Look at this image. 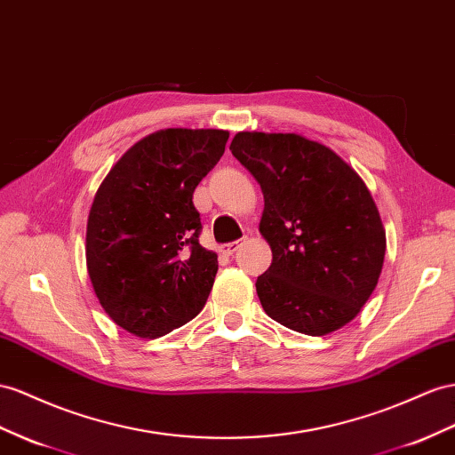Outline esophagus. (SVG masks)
Wrapping results in <instances>:
<instances>
[{
  "label": "esophagus",
  "instance_id": "esophagus-1",
  "mask_svg": "<svg viewBox=\"0 0 455 455\" xmlns=\"http://www.w3.org/2000/svg\"><path fill=\"white\" fill-rule=\"evenodd\" d=\"M242 246V240H236V242H228V243H225L223 246V253H227V255H232L235 253L238 248Z\"/></svg>",
  "mask_w": 455,
  "mask_h": 455
}]
</instances>
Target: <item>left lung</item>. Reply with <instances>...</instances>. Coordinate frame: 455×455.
I'll return each mask as SVG.
<instances>
[{
  "label": "left lung",
  "instance_id": "1",
  "mask_svg": "<svg viewBox=\"0 0 455 455\" xmlns=\"http://www.w3.org/2000/svg\"><path fill=\"white\" fill-rule=\"evenodd\" d=\"M230 151L265 197L259 232L273 263L255 283L265 313L309 336L344 327L375 290L387 251L365 182L298 134L238 132Z\"/></svg>",
  "mask_w": 455,
  "mask_h": 455
}]
</instances>
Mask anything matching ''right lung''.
<instances>
[{"mask_svg":"<svg viewBox=\"0 0 455 455\" xmlns=\"http://www.w3.org/2000/svg\"><path fill=\"white\" fill-rule=\"evenodd\" d=\"M228 132L167 128L116 161L90 209L86 265L108 315L140 339L192 321L217 275L202 248L196 186L225 154Z\"/></svg>","mask_w":455,"mask_h":455,"instance_id":"right-lung-1","label":"right lung"}]
</instances>
